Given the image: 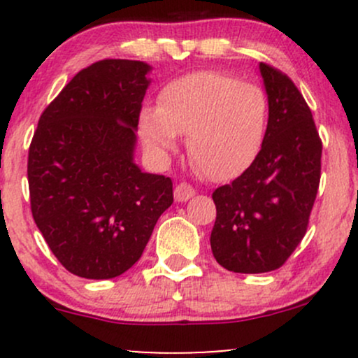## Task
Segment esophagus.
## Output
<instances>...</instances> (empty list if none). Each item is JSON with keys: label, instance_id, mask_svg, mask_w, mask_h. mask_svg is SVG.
<instances>
[{"label": "esophagus", "instance_id": "obj_1", "mask_svg": "<svg viewBox=\"0 0 358 358\" xmlns=\"http://www.w3.org/2000/svg\"><path fill=\"white\" fill-rule=\"evenodd\" d=\"M192 196H195V188L188 183H178L175 187V200L176 202H187Z\"/></svg>", "mask_w": 358, "mask_h": 358}]
</instances>
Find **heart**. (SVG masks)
Masks as SVG:
<instances>
[{"mask_svg":"<svg viewBox=\"0 0 358 358\" xmlns=\"http://www.w3.org/2000/svg\"><path fill=\"white\" fill-rule=\"evenodd\" d=\"M266 129L264 90L213 71L168 82L158 108H146L139 117L143 141L156 155L173 151L178 134H188L192 165L217 182L236 178L256 162Z\"/></svg>","mask_w":358,"mask_h":358,"instance_id":"b5f03b06","label":"heart"}]
</instances>
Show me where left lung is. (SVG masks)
Masks as SVG:
<instances>
[{"mask_svg": "<svg viewBox=\"0 0 358 358\" xmlns=\"http://www.w3.org/2000/svg\"><path fill=\"white\" fill-rule=\"evenodd\" d=\"M269 119L256 162L212 193L217 219L213 257L232 273L281 268L306 234L322 175V139L293 80L259 64Z\"/></svg>", "mask_w": 358, "mask_h": 358, "instance_id": "1", "label": "left lung"}]
</instances>
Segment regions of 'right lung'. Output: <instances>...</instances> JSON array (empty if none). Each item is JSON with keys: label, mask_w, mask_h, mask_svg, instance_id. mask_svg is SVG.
I'll use <instances>...</instances> for the list:
<instances>
[{"label": "right lung", "mask_w": 358, "mask_h": 358, "mask_svg": "<svg viewBox=\"0 0 358 358\" xmlns=\"http://www.w3.org/2000/svg\"><path fill=\"white\" fill-rule=\"evenodd\" d=\"M150 71L121 59L82 69L43 110L31 139V213L53 256L76 276L126 273L173 203L171 180L134 163Z\"/></svg>", "instance_id": "1"}]
</instances>
